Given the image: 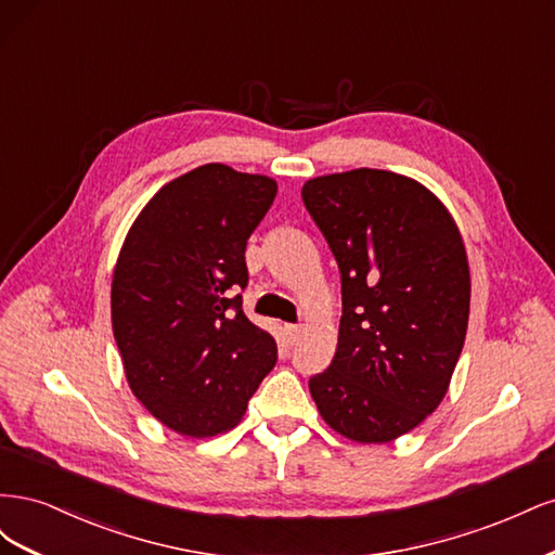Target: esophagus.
Returning a JSON list of instances; mask_svg holds the SVG:
<instances>
[{
  "label": "esophagus",
  "instance_id": "1",
  "mask_svg": "<svg viewBox=\"0 0 555 555\" xmlns=\"http://www.w3.org/2000/svg\"><path fill=\"white\" fill-rule=\"evenodd\" d=\"M284 333H287L289 343L294 345L298 340V335H300V326L298 324H287V326H284Z\"/></svg>",
  "mask_w": 555,
  "mask_h": 555
}]
</instances>
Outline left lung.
<instances>
[{
  "label": "left lung",
  "mask_w": 555,
  "mask_h": 555,
  "mask_svg": "<svg viewBox=\"0 0 555 555\" xmlns=\"http://www.w3.org/2000/svg\"><path fill=\"white\" fill-rule=\"evenodd\" d=\"M304 204L340 268L338 349L310 393L361 444L391 442L440 405L469 317V266L442 201L379 169L319 176Z\"/></svg>",
  "instance_id": "8db88e82"
}]
</instances>
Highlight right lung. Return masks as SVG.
I'll list each match as a JSON object with an SVG mask.
<instances>
[{"mask_svg":"<svg viewBox=\"0 0 555 555\" xmlns=\"http://www.w3.org/2000/svg\"><path fill=\"white\" fill-rule=\"evenodd\" d=\"M278 194L266 176L206 164L147 201L117 257L111 319L143 408L190 438L236 426L278 345L243 312L245 247Z\"/></svg>","mask_w":555,"mask_h":555,"instance_id":"obj_1","label":"right lung"}]
</instances>
